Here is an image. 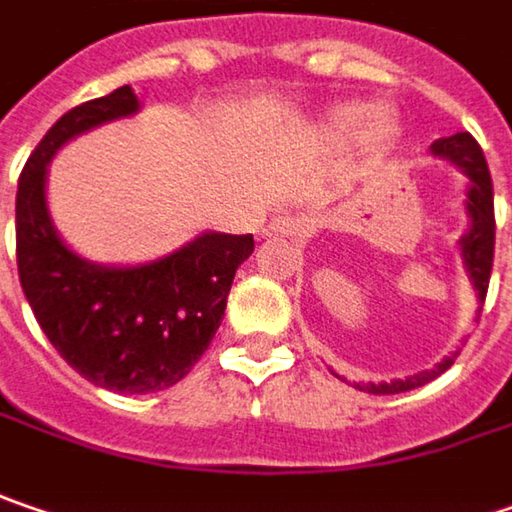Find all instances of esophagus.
I'll use <instances>...</instances> for the list:
<instances>
[{
    "mask_svg": "<svg viewBox=\"0 0 512 512\" xmlns=\"http://www.w3.org/2000/svg\"><path fill=\"white\" fill-rule=\"evenodd\" d=\"M304 231H310V220H304V217H275L263 228L266 237H298Z\"/></svg>",
    "mask_w": 512,
    "mask_h": 512,
    "instance_id": "esophagus-1",
    "label": "esophagus"
}]
</instances>
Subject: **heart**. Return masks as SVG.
Returning <instances> with one entry per match:
<instances>
[{"label": "heart", "instance_id": "b5f03b06", "mask_svg": "<svg viewBox=\"0 0 512 512\" xmlns=\"http://www.w3.org/2000/svg\"><path fill=\"white\" fill-rule=\"evenodd\" d=\"M368 114V106L365 104H345L339 106L333 115H330V133L336 138H347L350 133H356V127L362 124V144L368 147V150H385L388 144H391V138L397 133V124H394V118L385 112V109H374L368 119L364 115Z\"/></svg>", "mask_w": 512, "mask_h": 512}]
</instances>
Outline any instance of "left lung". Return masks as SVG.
Here are the masks:
<instances>
[{
    "label": "left lung",
    "instance_id": "1",
    "mask_svg": "<svg viewBox=\"0 0 512 512\" xmlns=\"http://www.w3.org/2000/svg\"><path fill=\"white\" fill-rule=\"evenodd\" d=\"M432 153L458 165L469 179L466 188V214L472 220V226L461 237V257H464L469 281L478 292V301L484 304L487 298V286H490V272H493V249H496V214H493V179H490V167L484 159V150L469 133H455L449 138H437L432 144ZM455 356H446L443 362H437L435 368L420 371V374L406 376V379H391V382H353L359 391L365 394H403L411 388H420L426 382H432L443 371H449L455 365Z\"/></svg>",
    "mask_w": 512,
    "mask_h": 512
}]
</instances>
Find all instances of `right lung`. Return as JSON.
<instances>
[{
    "label": "right lung",
    "mask_w": 512,
    "mask_h": 512,
    "mask_svg": "<svg viewBox=\"0 0 512 512\" xmlns=\"http://www.w3.org/2000/svg\"><path fill=\"white\" fill-rule=\"evenodd\" d=\"M133 112L130 86L69 109L37 144L16 188V266L34 318L77 374L118 394L165 391L191 374L223 321L237 266L255 252L252 234L205 231L153 263L101 266L57 237L46 205L48 162L69 138Z\"/></svg>",
    "instance_id": "1"
}]
</instances>
